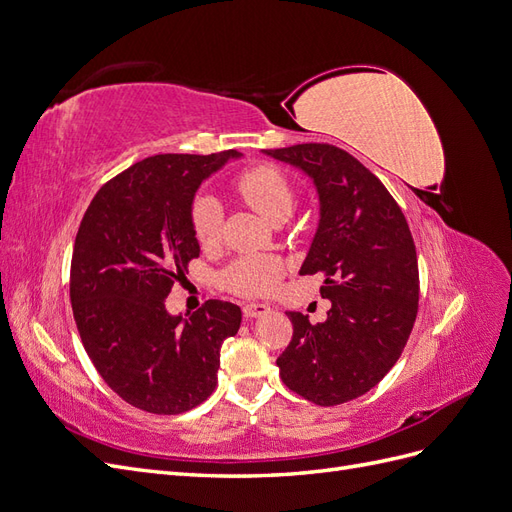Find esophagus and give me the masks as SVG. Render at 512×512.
<instances>
[{"mask_svg": "<svg viewBox=\"0 0 512 512\" xmlns=\"http://www.w3.org/2000/svg\"><path fill=\"white\" fill-rule=\"evenodd\" d=\"M271 312V307L267 303H247L243 305V316L245 318H260L267 316Z\"/></svg>", "mask_w": 512, "mask_h": 512, "instance_id": "esophagus-1", "label": "esophagus"}]
</instances>
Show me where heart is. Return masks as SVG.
<instances>
[{
    "label": "heart",
    "mask_w": 512,
    "mask_h": 512,
    "mask_svg": "<svg viewBox=\"0 0 512 512\" xmlns=\"http://www.w3.org/2000/svg\"><path fill=\"white\" fill-rule=\"evenodd\" d=\"M232 188L254 207L262 218L269 222L286 220L297 205V192L284 170L271 164H256L245 168L241 175L232 181ZM224 211L218 198L209 194L198 196L192 205V232L196 241L203 247H211L220 241ZM284 265L282 260L265 254H247L230 262L222 273L224 286L239 294V297H262L275 290L282 280Z\"/></svg>",
    "instance_id": "heart-1"
}]
</instances>
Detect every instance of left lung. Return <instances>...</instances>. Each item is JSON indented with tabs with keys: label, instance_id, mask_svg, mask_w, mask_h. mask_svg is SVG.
<instances>
[{
	"label": "left lung",
	"instance_id": "obj_1",
	"mask_svg": "<svg viewBox=\"0 0 512 512\" xmlns=\"http://www.w3.org/2000/svg\"><path fill=\"white\" fill-rule=\"evenodd\" d=\"M314 179L320 224L301 275H324L327 320L288 312L292 339L277 356L282 382L316 406L365 395L406 348L418 312V262L408 222L384 183L329 143L265 149Z\"/></svg>",
	"mask_w": 512,
	"mask_h": 512
}]
</instances>
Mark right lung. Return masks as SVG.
I'll return each mask as SVG.
<instances>
[{"label": "right lung", "instance_id": "1", "mask_svg": "<svg viewBox=\"0 0 512 512\" xmlns=\"http://www.w3.org/2000/svg\"><path fill=\"white\" fill-rule=\"evenodd\" d=\"M237 151L162 153L106 181L74 239L70 301L85 352L130 406L181 414L215 391L224 339L241 327L235 303L209 299L190 318L166 297L200 256L192 200Z\"/></svg>", "mask_w": 512, "mask_h": 512}]
</instances>
